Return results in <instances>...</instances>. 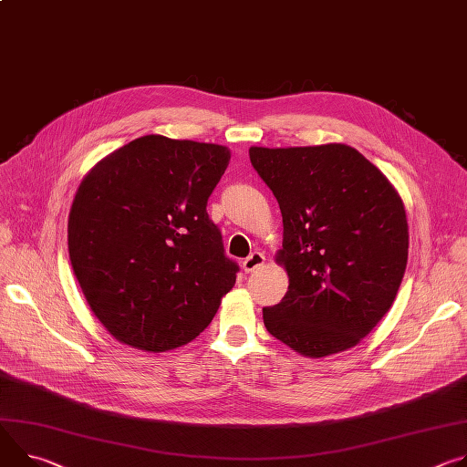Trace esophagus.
<instances>
[{
  "instance_id": "34e87169",
  "label": "esophagus",
  "mask_w": 467,
  "mask_h": 467,
  "mask_svg": "<svg viewBox=\"0 0 467 467\" xmlns=\"http://www.w3.org/2000/svg\"><path fill=\"white\" fill-rule=\"evenodd\" d=\"M265 261H266L265 253H261V251H253L247 259H244L242 268H244V272H245V274H249V272H255L257 268H261V266L265 265Z\"/></svg>"
}]
</instances>
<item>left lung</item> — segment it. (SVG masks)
I'll return each mask as SVG.
<instances>
[{
	"label": "left lung",
	"mask_w": 467,
	"mask_h": 467,
	"mask_svg": "<svg viewBox=\"0 0 467 467\" xmlns=\"http://www.w3.org/2000/svg\"><path fill=\"white\" fill-rule=\"evenodd\" d=\"M283 216L288 290L263 309L270 335L307 358L356 347L395 302L408 263L400 195L343 143L249 149Z\"/></svg>",
	"instance_id": "left-lung-1"
}]
</instances>
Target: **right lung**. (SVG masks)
Returning <instances> with one entry per match:
<instances>
[{"instance_id": "1", "label": "right lung", "mask_w": 467, "mask_h": 467, "mask_svg": "<svg viewBox=\"0 0 467 467\" xmlns=\"http://www.w3.org/2000/svg\"><path fill=\"white\" fill-rule=\"evenodd\" d=\"M223 145L143 136L100 160L68 214L83 296L119 343L165 352L195 338L234 286L206 202L229 165Z\"/></svg>"}]
</instances>
